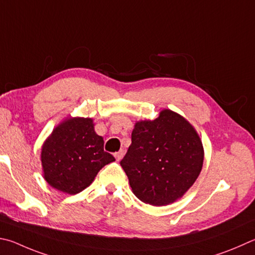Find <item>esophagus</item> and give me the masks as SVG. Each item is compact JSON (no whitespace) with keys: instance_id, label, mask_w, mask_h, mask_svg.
<instances>
[{"instance_id":"obj_1","label":"esophagus","mask_w":255,"mask_h":255,"mask_svg":"<svg viewBox=\"0 0 255 255\" xmlns=\"http://www.w3.org/2000/svg\"><path fill=\"white\" fill-rule=\"evenodd\" d=\"M124 154H125V152H124V150L123 149H120L119 151H117V152H115V158L116 159H117V160H120V159H122L123 158V157H124Z\"/></svg>"}]
</instances>
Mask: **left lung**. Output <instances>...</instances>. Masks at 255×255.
Masks as SVG:
<instances>
[{"mask_svg":"<svg viewBox=\"0 0 255 255\" xmlns=\"http://www.w3.org/2000/svg\"><path fill=\"white\" fill-rule=\"evenodd\" d=\"M204 160L202 141L186 119L172 110L135 125L120 165L135 195L161 206L182 197L195 183Z\"/></svg>","mask_w":255,"mask_h":255,"instance_id":"8db88e82","label":"left lung"}]
</instances>
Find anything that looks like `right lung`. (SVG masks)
Returning <instances> with one entry per match:
<instances>
[{
  "label": "right lung",
  "mask_w": 255,
  "mask_h": 255,
  "mask_svg": "<svg viewBox=\"0 0 255 255\" xmlns=\"http://www.w3.org/2000/svg\"><path fill=\"white\" fill-rule=\"evenodd\" d=\"M115 160L104 150L90 118H70L60 124L44 142L41 161L44 178L58 191L77 194L89 186L99 170Z\"/></svg>",
  "instance_id": "add662e5"
}]
</instances>
